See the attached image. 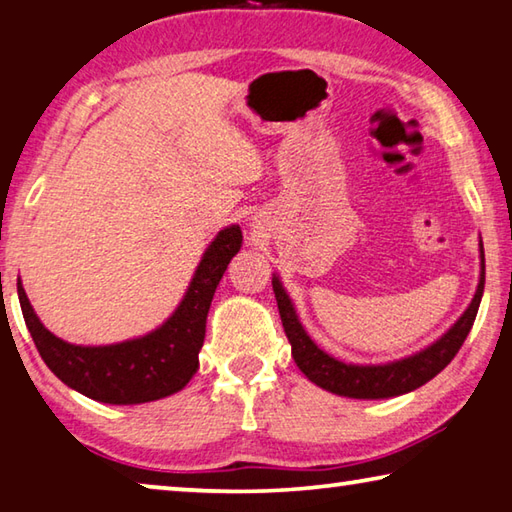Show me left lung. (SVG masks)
<instances>
[{
	"mask_svg": "<svg viewBox=\"0 0 512 512\" xmlns=\"http://www.w3.org/2000/svg\"><path fill=\"white\" fill-rule=\"evenodd\" d=\"M485 284V257H483V244H481V280L476 287L474 298L465 314L456 320L454 327L438 339L427 350L413 354L409 359H400L393 363H384V366H354V363H343L339 359L329 357L318 345L309 339V334L302 329L300 320L296 316L287 291L277 277H273V291L277 300V309H280L284 334L291 343V354L296 359L298 368L314 381L316 386L325 388L329 393L354 397V400H384V397H395L411 393L422 384H427L443 370L449 361L456 357L461 350L463 341L470 334L474 325L476 311L481 305Z\"/></svg>",
	"mask_w": 512,
	"mask_h": 512,
	"instance_id": "8db88e82",
	"label": "left lung"
}]
</instances>
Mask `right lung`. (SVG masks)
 Listing matches in <instances>:
<instances>
[{"label":"right lung","instance_id":"obj_1","mask_svg":"<svg viewBox=\"0 0 512 512\" xmlns=\"http://www.w3.org/2000/svg\"><path fill=\"white\" fill-rule=\"evenodd\" d=\"M239 248V225L221 230L205 250L180 307L160 329L142 339L99 345V348L65 343L40 323L17 280L24 323L49 370L81 395L103 404L162 400L183 391L198 370V352L203 348L205 320L216 284L221 282L225 268Z\"/></svg>","mask_w":512,"mask_h":512}]
</instances>
